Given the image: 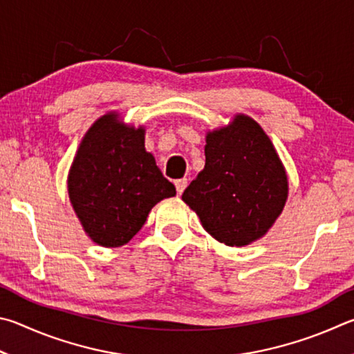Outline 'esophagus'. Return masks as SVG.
<instances>
[{
	"mask_svg": "<svg viewBox=\"0 0 354 354\" xmlns=\"http://www.w3.org/2000/svg\"><path fill=\"white\" fill-rule=\"evenodd\" d=\"M187 187H188V178H178V180H176L177 194H182Z\"/></svg>",
	"mask_w": 354,
	"mask_h": 354,
	"instance_id": "esophagus-1",
	"label": "esophagus"
}]
</instances>
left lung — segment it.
I'll return each instance as SVG.
<instances>
[{
  "label": "left lung",
  "mask_w": 354,
  "mask_h": 354,
  "mask_svg": "<svg viewBox=\"0 0 354 354\" xmlns=\"http://www.w3.org/2000/svg\"><path fill=\"white\" fill-rule=\"evenodd\" d=\"M286 197L288 178L269 136L244 115L207 135L205 167L182 194L203 228L230 247L266 234Z\"/></svg>",
  "instance_id": "obj_1"
}]
</instances>
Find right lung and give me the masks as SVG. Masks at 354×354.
<instances>
[{"mask_svg": "<svg viewBox=\"0 0 354 354\" xmlns=\"http://www.w3.org/2000/svg\"><path fill=\"white\" fill-rule=\"evenodd\" d=\"M68 193L86 234L102 247H120L141 230L155 203L176 196V187L146 152L145 130L109 113L80 142Z\"/></svg>", "mask_w": 354, "mask_h": 354, "instance_id": "right-lung-1", "label": "right lung"}]
</instances>
